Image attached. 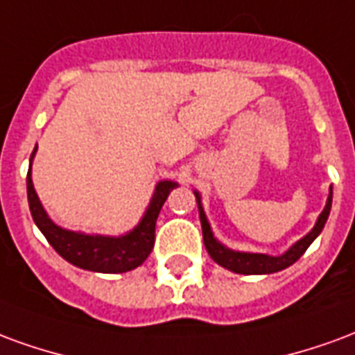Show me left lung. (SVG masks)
Listing matches in <instances>:
<instances>
[{"instance_id": "obj_1", "label": "left lung", "mask_w": 355, "mask_h": 355, "mask_svg": "<svg viewBox=\"0 0 355 355\" xmlns=\"http://www.w3.org/2000/svg\"><path fill=\"white\" fill-rule=\"evenodd\" d=\"M331 200H333V191L329 193V198H327V204L325 208L318 217V223L312 231L306 234L304 238H301L295 245H291L284 255L280 257H272V255H265V253H240L232 252V250H227L225 245H221L217 242L214 234H211V229H209V223L206 216H204V209L200 206V196L196 193V202L200 206V223H202V236H204V245L208 250L209 257L216 261L217 265L229 268L232 272L236 274H272L278 272V270H284L289 265H293L295 261L301 257L302 253L309 250V245L315 240V236L323 231L325 227V221L329 217L331 211Z\"/></svg>"}]
</instances>
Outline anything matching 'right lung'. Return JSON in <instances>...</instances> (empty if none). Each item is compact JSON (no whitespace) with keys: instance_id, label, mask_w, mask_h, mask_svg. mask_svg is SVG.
<instances>
[{"instance_id":"add662e5","label":"right lung","mask_w":355,"mask_h":355,"mask_svg":"<svg viewBox=\"0 0 355 355\" xmlns=\"http://www.w3.org/2000/svg\"><path fill=\"white\" fill-rule=\"evenodd\" d=\"M35 149L30 157V170H28V178H26L28 202H30L33 221L40 227V231L45 234L49 244L53 245L68 263L85 268V270H92V272H128L132 268L141 265L149 257L153 245H155L157 217H159L160 208L170 195V191L175 187L174 181H160L155 189L153 200L141 223L126 236H89V234H81V232L60 229L58 225H54L49 219L32 183V159L35 155Z\"/></svg>"}]
</instances>
